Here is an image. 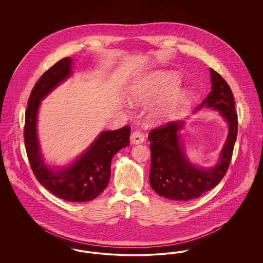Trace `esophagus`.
Listing matches in <instances>:
<instances>
[{
  "label": "esophagus",
  "instance_id": "obj_1",
  "mask_svg": "<svg viewBox=\"0 0 263 263\" xmlns=\"http://www.w3.org/2000/svg\"><path fill=\"white\" fill-rule=\"evenodd\" d=\"M130 141L133 144H141L145 141V135L143 132H141L140 130H135L130 137Z\"/></svg>",
  "mask_w": 263,
  "mask_h": 263
}]
</instances>
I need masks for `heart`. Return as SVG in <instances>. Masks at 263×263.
<instances>
[{
  "label": "heart",
  "mask_w": 263,
  "mask_h": 263,
  "mask_svg": "<svg viewBox=\"0 0 263 263\" xmlns=\"http://www.w3.org/2000/svg\"><path fill=\"white\" fill-rule=\"evenodd\" d=\"M176 80L177 77L175 74L159 73L152 76L132 88L130 99L136 102H148L163 93L167 88H171L176 82ZM182 99L183 95L181 91H174L167 100H165V101H163V103L154 109L151 117L155 121L159 122L173 119Z\"/></svg>",
  "instance_id": "heart-1"
}]
</instances>
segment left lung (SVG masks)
I'll list each match as a JSON object with an SVG mask.
<instances>
[{
  "label": "left lung",
  "instance_id": "left-lung-1",
  "mask_svg": "<svg viewBox=\"0 0 263 263\" xmlns=\"http://www.w3.org/2000/svg\"><path fill=\"white\" fill-rule=\"evenodd\" d=\"M212 90L199 105L220 110L229 122L230 131L219 163L211 170L197 168L188 163L177 132L182 121L166 122L149 133L151 148L150 184L160 195L175 201L200 197L225 176L238 135V113L232 89L218 72L210 69Z\"/></svg>",
  "mask_w": 263,
  "mask_h": 263
}]
</instances>
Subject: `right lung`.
Masks as SVG:
<instances>
[{"label": "right lung", "instance_id": "obj_1", "mask_svg": "<svg viewBox=\"0 0 263 263\" xmlns=\"http://www.w3.org/2000/svg\"><path fill=\"white\" fill-rule=\"evenodd\" d=\"M72 59L67 57L55 63L39 78L32 88L25 110V150L31 170L42 186L57 197L69 202L95 199L105 189L110 178L114 155L129 145L130 126L104 131L88 150L70 167L53 173L43 163L36 135V115L40 100L71 74Z\"/></svg>", "mask_w": 263, "mask_h": 263}]
</instances>
